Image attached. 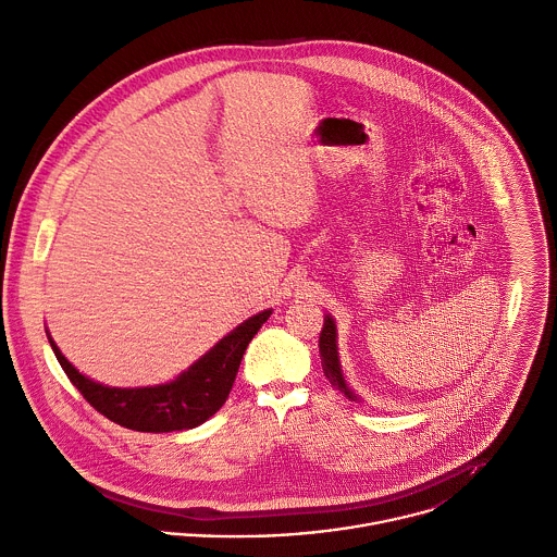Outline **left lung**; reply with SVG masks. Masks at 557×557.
<instances>
[{"label":"left lung","instance_id":"8db88e82","mask_svg":"<svg viewBox=\"0 0 557 557\" xmlns=\"http://www.w3.org/2000/svg\"><path fill=\"white\" fill-rule=\"evenodd\" d=\"M320 357H322V370H324L326 379L331 381V385L337 387L350 400H359L342 374V363H339V355H337V329H335V322L331 315H324V326L320 333Z\"/></svg>","mask_w":557,"mask_h":557}]
</instances>
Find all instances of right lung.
Returning <instances> with one entry per match:
<instances>
[{
	"mask_svg": "<svg viewBox=\"0 0 557 557\" xmlns=\"http://www.w3.org/2000/svg\"><path fill=\"white\" fill-rule=\"evenodd\" d=\"M270 315L272 309H265L248 318L181 376L152 387H109L91 381L65 359L50 333L48 339L70 381L102 416L133 431L170 433L202 424L226 403L242 357Z\"/></svg>",
	"mask_w": 557,
	"mask_h": 557,
	"instance_id": "1",
	"label": "right lung"
}]
</instances>
